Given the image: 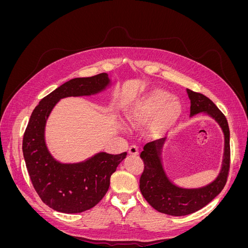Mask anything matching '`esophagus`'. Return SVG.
<instances>
[{
    "mask_svg": "<svg viewBox=\"0 0 248 248\" xmlns=\"http://www.w3.org/2000/svg\"><path fill=\"white\" fill-rule=\"evenodd\" d=\"M128 153L130 155H138L139 154V147L137 145H131L128 149Z\"/></svg>",
    "mask_w": 248,
    "mask_h": 248,
    "instance_id": "obj_1",
    "label": "esophagus"
}]
</instances>
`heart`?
<instances>
[{
    "instance_id": "heart-1",
    "label": "heart",
    "mask_w": 248,
    "mask_h": 248,
    "mask_svg": "<svg viewBox=\"0 0 248 248\" xmlns=\"http://www.w3.org/2000/svg\"><path fill=\"white\" fill-rule=\"evenodd\" d=\"M182 112V104L177 97L160 88H154L141 95L127 108L126 114L133 124L141 125L150 120L148 128L155 133L167 131Z\"/></svg>"
}]
</instances>
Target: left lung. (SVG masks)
<instances>
[{
	"mask_svg": "<svg viewBox=\"0 0 248 248\" xmlns=\"http://www.w3.org/2000/svg\"><path fill=\"white\" fill-rule=\"evenodd\" d=\"M190 100V117L205 114L218 123L223 132L224 149L218 176L200 188H182L172 183L162 166L161 153L167 138L148 142L140 152L144 171L140 179L142 197L158 212L172 216L188 215L208 205L227 183L230 169V129L227 118L208 97L186 89Z\"/></svg>",
	"mask_w": 248,
	"mask_h": 248,
	"instance_id": "left-lung-1",
	"label": "left lung"
}]
</instances>
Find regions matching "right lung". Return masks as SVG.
<instances>
[{"instance_id": "1", "label": "right lung", "mask_w": 248, "mask_h": 248, "mask_svg": "<svg viewBox=\"0 0 248 248\" xmlns=\"http://www.w3.org/2000/svg\"><path fill=\"white\" fill-rule=\"evenodd\" d=\"M110 85L108 73L72 78L42 98L30 118L22 140L27 170L42 202L56 211L80 213L98 204L108 190L111 174L127 153L99 152L80 162H60L46 142L47 119L62 98L96 95Z\"/></svg>"}]
</instances>
